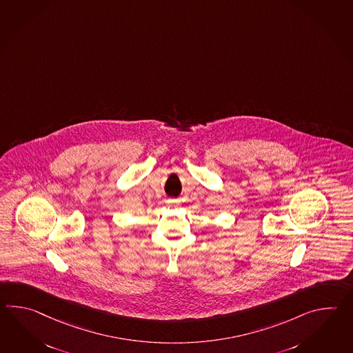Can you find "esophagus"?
Wrapping results in <instances>:
<instances>
[{
    "mask_svg": "<svg viewBox=\"0 0 353 353\" xmlns=\"http://www.w3.org/2000/svg\"><path fill=\"white\" fill-rule=\"evenodd\" d=\"M167 204L170 205V206H179L181 204V201L179 199H168Z\"/></svg>",
    "mask_w": 353,
    "mask_h": 353,
    "instance_id": "obj_1",
    "label": "esophagus"
}]
</instances>
